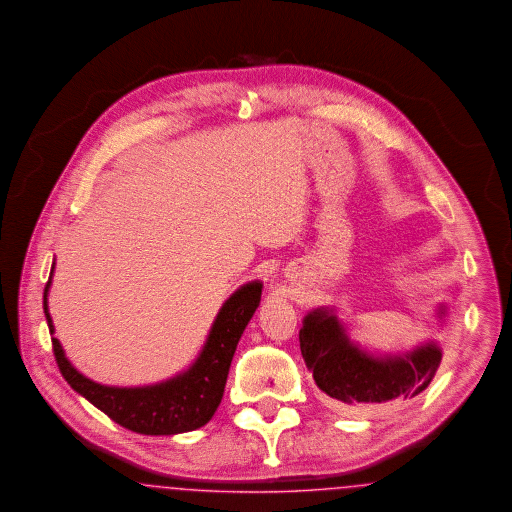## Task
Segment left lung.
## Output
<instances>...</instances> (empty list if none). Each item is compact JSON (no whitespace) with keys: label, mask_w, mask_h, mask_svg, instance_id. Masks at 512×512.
<instances>
[{"label":"left lung","mask_w":512,"mask_h":512,"mask_svg":"<svg viewBox=\"0 0 512 512\" xmlns=\"http://www.w3.org/2000/svg\"><path fill=\"white\" fill-rule=\"evenodd\" d=\"M438 316H446V307H438ZM299 343L318 389L339 409L413 398L429 387L442 362V350L434 341L404 354L375 356L350 341L331 308L308 312Z\"/></svg>","instance_id":"1"}]
</instances>
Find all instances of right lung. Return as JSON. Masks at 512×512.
I'll list each match as a JSON object with an SVG mask.
<instances>
[{
  "mask_svg": "<svg viewBox=\"0 0 512 512\" xmlns=\"http://www.w3.org/2000/svg\"><path fill=\"white\" fill-rule=\"evenodd\" d=\"M53 268L55 263L43 289V312L49 333H55L47 307ZM261 291L263 284L259 280L236 289L219 310L196 362L162 383L146 387H108L95 383L68 362L59 339L53 337L57 366L72 389L125 429L148 436L200 429L209 423L221 404L232 356L247 322L261 303Z\"/></svg>",
  "mask_w": 512,
  "mask_h": 512,
  "instance_id": "obj_1",
  "label": "right lung"
}]
</instances>
